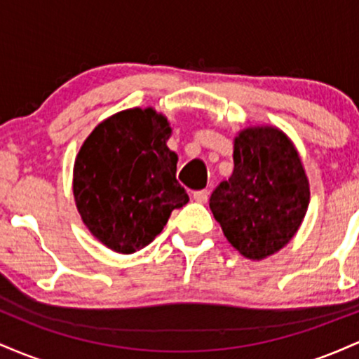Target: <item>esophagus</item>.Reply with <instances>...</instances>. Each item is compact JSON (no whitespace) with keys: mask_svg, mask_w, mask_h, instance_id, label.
Returning a JSON list of instances; mask_svg holds the SVG:
<instances>
[{"mask_svg":"<svg viewBox=\"0 0 359 359\" xmlns=\"http://www.w3.org/2000/svg\"><path fill=\"white\" fill-rule=\"evenodd\" d=\"M192 197H194V201H196V203L204 204L205 201H208L209 192L205 191V189H203V191H196V192H194V194H192Z\"/></svg>","mask_w":359,"mask_h":359,"instance_id":"34e87169","label":"esophagus"}]
</instances>
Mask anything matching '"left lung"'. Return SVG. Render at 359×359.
Returning <instances> with one entry per match:
<instances>
[{
  "label": "left lung",
  "mask_w": 359,
  "mask_h": 359,
  "mask_svg": "<svg viewBox=\"0 0 359 359\" xmlns=\"http://www.w3.org/2000/svg\"><path fill=\"white\" fill-rule=\"evenodd\" d=\"M234 170L209 208L226 240L245 258L277 253L299 231L311 189L294 142L275 126H248L234 137Z\"/></svg>",
  "instance_id": "obj_1"
}]
</instances>
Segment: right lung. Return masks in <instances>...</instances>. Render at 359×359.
Listing matches in <instances>:
<instances>
[{"instance_id":"add662e5","label":"right lung","mask_w":359,"mask_h":359,"mask_svg":"<svg viewBox=\"0 0 359 359\" xmlns=\"http://www.w3.org/2000/svg\"><path fill=\"white\" fill-rule=\"evenodd\" d=\"M170 135L168 119L154 108L125 109L94 128L76 156L77 211L90 234L116 253L145 248L172 211L189 203L175 179Z\"/></svg>"}]
</instances>
